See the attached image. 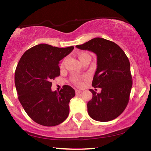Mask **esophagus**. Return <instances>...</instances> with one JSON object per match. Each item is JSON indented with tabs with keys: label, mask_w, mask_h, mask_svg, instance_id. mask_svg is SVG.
<instances>
[{
	"label": "esophagus",
	"mask_w": 151,
	"mask_h": 151,
	"mask_svg": "<svg viewBox=\"0 0 151 151\" xmlns=\"http://www.w3.org/2000/svg\"><path fill=\"white\" fill-rule=\"evenodd\" d=\"M81 91H80V90H78V89H76V90H75V93H76V94H77V95H78V94H80V93H81Z\"/></svg>",
	"instance_id": "34e87169"
}]
</instances>
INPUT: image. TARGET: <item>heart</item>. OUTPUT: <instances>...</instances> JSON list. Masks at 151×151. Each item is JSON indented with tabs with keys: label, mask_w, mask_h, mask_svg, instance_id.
<instances>
[{
	"label": "heart",
	"mask_w": 151,
	"mask_h": 151,
	"mask_svg": "<svg viewBox=\"0 0 151 151\" xmlns=\"http://www.w3.org/2000/svg\"><path fill=\"white\" fill-rule=\"evenodd\" d=\"M78 57L79 58V60L81 61H83L84 59H85V58H88V57H91L90 55H89L88 53H86V52H81V53H79L78 55ZM66 62V58H65L63 61L62 63L60 64V66L61 67H63L64 66H65V64ZM73 83L75 84L77 86H81L82 85V79L79 77H75L73 78Z\"/></svg>",
	"instance_id": "heart-1"
}]
</instances>
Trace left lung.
<instances>
[{"instance_id":"obj_1","label":"left lung","mask_w":151,"mask_h":151,"mask_svg":"<svg viewBox=\"0 0 151 151\" xmlns=\"http://www.w3.org/2000/svg\"><path fill=\"white\" fill-rule=\"evenodd\" d=\"M81 50L95 53L97 68L92 86L101 88L87 103L88 113L97 121L107 122L118 117L126 109L132 85L130 62L118 45L103 38H94L83 45Z\"/></svg>"}]
</instances>
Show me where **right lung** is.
Returning <instances> with one entry per match:
<instances>
[{
  "label": "right lung",
  "mask_w": 151,
  "mask_h": 151,
  "mask_svg": "<svg viewBox=\"0 0 151 151\" xmlns=\"http://www.w3.org/2000/svg\"><path fill=\"white\" fill-rule=\"evenodd\" d=\"M73 49L74 47L40 44L27 50L18 63L14 75L18 98L28 115L38 124L54 127L68 117V104L75 91L64 85L60 91L53 92L51 81L60 75L59 61Z\"/></svg>",
  "instance_id": "obj_1"
}]
</instances>
